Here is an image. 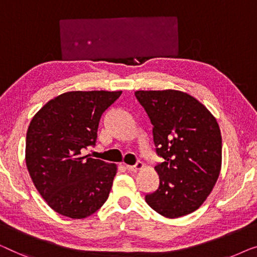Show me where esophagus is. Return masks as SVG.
<instances>
[{
  "label": "esophagus",
  "instance_id": "34e87169",
  "mask_svg": "<svg viewBox=\"0 0 257 257\" xmlns=\"http://www.w3.org/2000/svg\"><path fill=\"white\" fill-rule=\"evenodd\" d=\"M143 166H144V164L142 163V162H137L135 165H125V169H127L130 172H136V171H139V170L143 169Z\"/></svg>",
  "mask_w": 257,
  "mask_h": 257
}]
</instances>
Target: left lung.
<instances>
[{
  "label": "left lung",
  "instance_id": "obj_1",
  "mask_svg": "<svg viewBox=\"0 0 257 257\" xmlns=\"http://www.w3.org/2000/svg\"><path fill=\"white\" fill-rule=\"evenodd\" d=\"M153 123L154 143L163 163L155 166L160 186L146 196L147 204L165 218L190 214L200 207L218 180L222 140L218 122L190 94L136 91Z\"/></svg>",
  "mask_w": 257,
  "mask_h": 257
}]
</instances>
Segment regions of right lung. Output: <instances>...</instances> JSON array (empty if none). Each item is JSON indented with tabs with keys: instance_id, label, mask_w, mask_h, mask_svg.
<instances>
[{
	"instance_id": "right-lung-1",
	"label": "right lung",
	"mask_w": 257,
	"mask_h": 257,
	"mask_svg": "<svg viewBox=\"0 0 257 257\" xmlns=\"http://www.w3.org/2000/svg\"><path fill=\"white\" fill-rule=\"evenodd\" d=\"M121 91L60 94L32 117L25 162L39 194L53 211L71 219L87 218L109 196L116 165L82 151L95 146L100 118Z\"/></svg>"
}]
</instances>
